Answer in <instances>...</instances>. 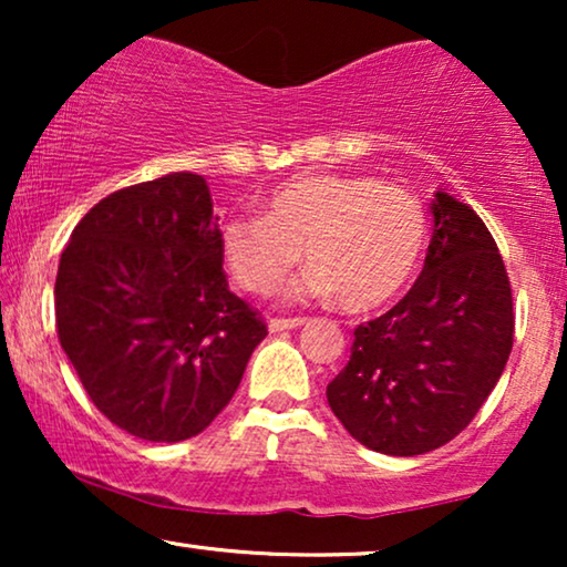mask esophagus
I'll use <instances>...</instances> for the list:
<instances>
[{
  "label": "esophagus",
  "instance_id": "34e87169",
  "mask_svg": "<svg viewBox=\"0 0 567 567\" xmlns=\"http://www.w3.org/2000/svg\"><path fill=\"white\" fill-rule=\"evenodd\" d=\"M305 322H307L305 317H289V320H284V317H274V320H268V330L270 332H284V330L301 328Z\"/></svg>",
  "mask_w": 567,
  "mask_h": 567
}]
</instances>
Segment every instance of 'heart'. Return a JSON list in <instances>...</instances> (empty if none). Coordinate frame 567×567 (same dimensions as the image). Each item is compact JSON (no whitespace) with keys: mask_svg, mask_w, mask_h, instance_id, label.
Returning a JSON list of instances; mask_svg holds the SVG:
<instances>
[{"mask_svg":"<svg viewBox=\"0 0 567 567\" xmlns=\"http://www.w3.org/2000/svg\"><path fill=\"white\" fill-rule=\"evenodd\" d=\"M429 247V216L402 185L367 175L291 177L268 193L260 219L231 216L219 229V255L247 293L278 291L286 276L312 262L289 289L291 301L338 297L348 312H371L400 297Z\"/></svg>","mask_w":567,"mask_h":567,"instance_id":"obj_1","label":"heart"}]
</instances>
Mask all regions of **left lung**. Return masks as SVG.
<instances>
[{"label":"left lung","mask_w":567,"mask_h":567,"mask_svg":"<svg viewBox=\"0 0 567 567\" xmlns=\"http://www.w3.org/2000/svg\"><path fill=\"white\" fill-rule=\"evenodd\" d=\"M423 274L353 330L328 402L363 446L415 456L467 429L514 346V299L498 245L467 204L439 190Z\"/></svg>","instance_id":"1"}]
</instances>
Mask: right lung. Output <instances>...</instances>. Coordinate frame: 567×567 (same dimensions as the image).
Instances as JSON below:
<instances>
[{
  "mask_svg": "<svg viewBox=\"0 0 567 567\" xmlns=\"http://www.w3.org/2000/svg\"><path fill=\"white\" fill-rule=\"evenodd\" d=\"M56 328L107 421L144 441L198 436L243 382L266 322L229 291L200 175L115 190L61 252Z\"/></svg>",
  "mask_w": 567,
  "mask_h": 567,
  "instance_id": "right-lung-1",
  "label": "right lung"
}]
</instances>
